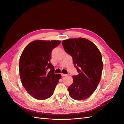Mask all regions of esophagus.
<instances>
[{
    "mask_svg": "<svg viewBox=\"0 0 124 124\" xmlns=\"http://www.w3.org/2000/svg\"><path fill=\"white\" fill-rule=\"evenodd\" d=\"M61 74H62V77H63V76H67V74H63V73H62Z\"/></svg>",
    "mask_w": 124,
    "mask_h": 124,
    "instance_id": "1",
    "label": "esophagus"
}]
</instances>
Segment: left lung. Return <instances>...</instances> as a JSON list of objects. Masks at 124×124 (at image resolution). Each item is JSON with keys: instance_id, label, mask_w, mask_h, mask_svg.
<instances>
[{"instance_id": "1", "label": "left lung", "mask_w": 124, "mask_h": 124, "mask_svg": "<svg viewBox=\"0 0 124 124\" xmlns=\"http://www.w3.org/2000/svg\"><path fill=\"white\" fill-rule=\"evenodd\" d=\"M62 43L65 51L72 57L78 72L73 76V83L68 88L69 95L74 100H85L93 94L100 81L101 54L94 43L85 38L64 40Z\"/></svg>"}]
</instances>
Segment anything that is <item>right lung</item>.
<instances>
[{
    "label": "right lung",
    "mask_w": 124,
    "mask_h": 124,
    "mask_svg": "<svg viewBox=\"0 0 124 124\" xmlns=\"http://www.w3.org/2000/svg\"><path fill=\"white\" fill-rule=\"evenodd\" d=\"M59 40H35L25 47L20 58L19 71L22 83L33 98L45 100L53 94L60 74L54 73L50 62L51 52L61 43ZM50 69V71L48 69Z\"/></svg>",
    "instance_id": "add662e5"
}]
</instances>
